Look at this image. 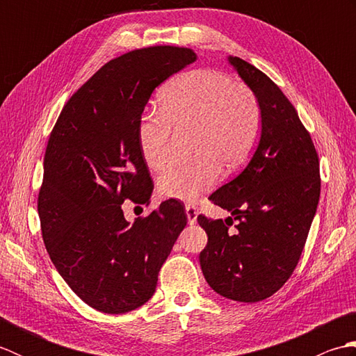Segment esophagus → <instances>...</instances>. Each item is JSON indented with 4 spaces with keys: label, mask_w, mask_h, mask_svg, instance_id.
<instances>
[{
    "label": "esophagus",
    "mask_w": 356,
    "mask_h": 356,
    "mask_svg": "<svg viewBox=\"0 0 356 356\" xmlns=\"http://www.w3.org/2000/svg\"><path fill=\"white\" fill-rule=\"evenodd\" d=\"M185 211H186L188 223L195 225V222H197V208H195L194 205H186Z\"/></svg>",
    "instance_id": "esophagus-1"
}]
</instances>
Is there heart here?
<instances>
[{
	"mask_svg": "<svg viewBox=\"0 0 356 356\" xmlns=\"http://www.w3.org/2000/svg\"><path fill=\"white\" fill-rule=\"evenodd\" d=\"M193 127L191 151L159 177L163 197L197 199L225 171H234L252 153L261 131V110L248 87L216 70H193L172 78L159 96V111L138 127L140 153L148 166L162 170L171 157L172 128Z\"/></svg>",
	"mask_w": 356,
	"mask_h": 356,
	"instance_id": "1",
	"label": "heart"
}]
</instances>
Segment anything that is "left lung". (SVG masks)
Returning a JSON list of instances; mask_svg holds the SVG:
<instances>
[{"mask_svg":"<svg viewBox=\"0 0 356 356\" xmlns=\"http://www.w3.org/2000/svg\"><path fill=\"white\" fill-rule=\"evenodd\" d=\"M228 61L259 101L261 134L245 168L209 195L231 217H197L208 236L199 259L217 293L255 303L275 293L298 264L320 200V162L278 86L243 59ZM234 220L238 225L231 229Z\"/></svg>","mask_w":356,"mask_h":356,"instance_id":"8db88e82","label":"left lung"}]
</instances>
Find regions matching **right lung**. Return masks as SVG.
Segmentation results:
<instances>
[{
    "mask_svg": "<svg viewBox=\"0 0 356 356\" xmlns=\"http://www.w3.org/2000/svg\"><path fill=\"white\" fill-rule=\"evenodd\" d=\"M195 59L191 49L172 45L111 59L70 97L51 130L38 195L44 245L70 289L99 312L145 305L186 226L179 200L134 223L122 203H149L153 193L138 142L151 93Z\"/></svg>",
    "mask_w": 356,
    "mask_h": 356,
    "instance_id": "right-lung-1",
    "label": "right lung"
}]
</instances>
